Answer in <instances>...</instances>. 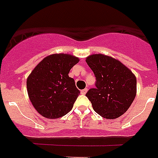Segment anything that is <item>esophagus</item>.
Instances as JSON below:
<instances>
[{"instance_id":"obj_1","label":"esophagus","mask_w":158,"mask_h":158,"mask_svg":"<svg viewBox=\"0 0 158 158\" xmlns=\"http://www.w3.org/2000/svg\"><path fill=\"white\" fill-rule=\"evenodd\" d=\"M87 92H88V89H87V88H85V89H82L81 91V93L82 95H85Z\"/></svg>"}]
</instances>
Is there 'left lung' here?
I'll return each mask as SVG.
<instances>
[{
  "label": "left lung",
  "mask_w": 158,
  "mask_h": 158,
  "mask_svg": "<svg viewBox=\"0 0 158 158\" xmlns=\"http://www.w3.org/2000/svg\"><path fill=\"white\" fill-rule=\"evenodd\" d=\"M85 61L96 78V89L86 93L93 110L107 119L121 116L136 96L135 75L118 60L104 54H92Z\"/></svg>",
  "instance_id": "obj_1"
}]
</instances>
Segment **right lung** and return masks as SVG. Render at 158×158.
<instances>
[{
  "mask_svg": "<svg viewBox=\"0 0 158 158\" xmlns=\"http://www.w3.org/2000/svg\"><path fill=\"white\" fill-rule=\"evenodd\" d=\"M79 58L68 54H54L43 58L27 79V89L33 107L47 118H58L72 109L80 94L69 70Z\"/></svg>",
  "mask_w": 158,
  "mask_h": 158,
  "instance_id": "right-lung-1",
  "label": "right lung"
}]
</instances>
